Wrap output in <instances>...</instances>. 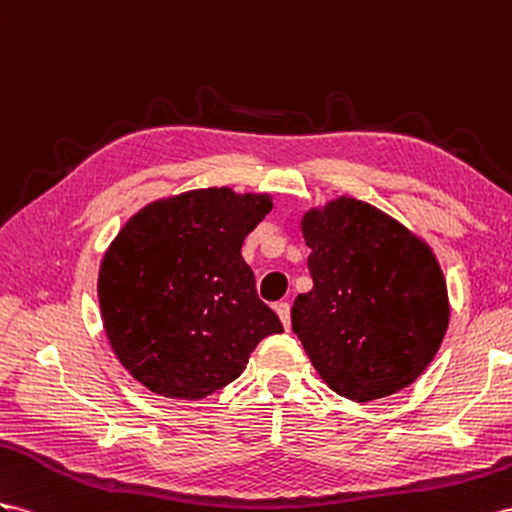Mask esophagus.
Instances as JSON below:
<instances>
[{"label":"esophagus","instance_id":"34e87169","mask_svg":"<svg viewBox=\"0 0 512 512\" xmlns=\"http://www.w3.org/2000/svg\"><path fill=\"white\" fill-rule=\"evenodd\" d=\"M274 309H277V313H279V318H281V322H283V326H285V331H290L292 329V316H290V303H277L274 305Z\"/></svg>","mask_w":512,"mask_h":512}]
</instances>
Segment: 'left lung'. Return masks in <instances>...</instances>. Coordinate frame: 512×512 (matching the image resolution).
<instances>
[{"label": "left lung", "instance_id": "left-lung-1", "mask_svg": "<svg viewBox=\"0 0 512 512\" xmlns=\"http://www.w3.org/2000/svg\"><path fill=\"white\" fill-rule=\"evenodd\" d=\"M311 292L292 329L322 381L352 402L409 387L435 359L450 322L448 287L430 246L350 196L309 209Z\"/></svg>", "mask_w": 512, "mask_h": 512}]
</instances>
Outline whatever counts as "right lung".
I'll list each match as a JSON object with an SVG mask.
<instances>
[{
	"instance_id": "1",
	"label": "right lung",
	"mask_w": 512,
	"mask_h": 512,
	"mask_svg": "<svg viewBox=\"0 0 512 512\" xmlns=\"http://www.w3.org/2000/svg\"><path fill=\"white\" fill-rule=\"evenodd\" d=\"M268 194L190 190L131 216L103 255L99 307L116 359L157 396L201 400L238 378L283 324L257 296L242 244Z\"/></svg>"
}]
</instances>
